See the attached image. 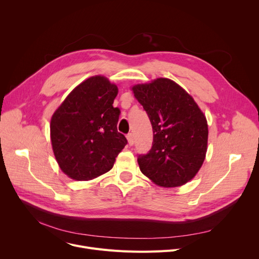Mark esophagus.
<instances>
[{
    "mask_svg": "<svg viewBox=\"0 0 259 259\" xmlns=\"http://www.w3.org/2000/svg\"><path fill=\"white\" fill-rule=\"evenodd\" d=\"M127 140H128V143L130 146H132L134 144V135L133 133H128L127 134Z\"/></svg>",
    "mask_w": 259,
    "mask_h": 259,
    "instance_id": "34e87169",
    "label": "esophagus"
}]
</instances>
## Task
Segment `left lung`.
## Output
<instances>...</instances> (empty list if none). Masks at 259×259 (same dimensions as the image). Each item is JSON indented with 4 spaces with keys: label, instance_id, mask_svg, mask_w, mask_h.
<instances>
[{
    "label": "left lung",
    "instance_id": "obj_1",
    "mask_svg": "<svg viewBox=\"0 0 259 259\" xmlns=\"http://www.w3.org/2000/svg\"><path fill=\"white\" fill-rule=\"evenodd\" d=\"M132 90L153 130L150 151L138 157L141 171L165 188L191 181L206 157V116L191 95L169 78L135 85Z\"/></svg>",
    "mask_w": 259,
    "mask_h": 259
}]
</instances>
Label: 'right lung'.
Instances as JSON below:
<instances>
[{
	"mask_svg": "<svg viewBox=\"0 0 259 259\" xmlns=\"http://www.w3.org/2000/svg\"><path fill=\"white\" fill-rule=\"evenodd\" d=\"M117 86L97 75L75 87L51 117L50 138L62 171L75 181H90L113 167L127 145L117 131Z\"/></svg>",
	"mask_w": 259,
	"mask_h": 259,
	"instance_id": "right-lung-1",
	"label": "right lung"
}]
</instances>
